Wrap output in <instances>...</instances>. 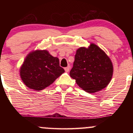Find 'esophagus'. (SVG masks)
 Here are the masks:
<instances>
[{
  "instance_id": "esophagus-1",
  "label": "esophagus",
  "mask_w": 133,
  "mask_h": 133,
  "mask_svg": "<svg viewBox=\"0 0 133 133\" xmlns=\"http://www.w3.org/2000/svg\"><path fill=\"white\" fill-rule=\"evenodd\" d=\"M64 69H65V71L66 72H68L69 71V69H70V67H69V66H68V67H66V68H64Z\"/></svg>"
}]
</instances>
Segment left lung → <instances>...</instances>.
Listing matches in <instances>:
<instances>
[{"label": "left lung", "instance_id": "8db88e82", "mask_svg": "<svg viewBox=\"0 0 133 133\" xmlns=\"http://www.w3.org/2000/svg\"><path fill=\"white\" fill-rule=\"evenodd\" d=\"M112 73L113 67L109 57L98 46L91 44L88 48L77 50L70 76L81 88L92 93L106 88Z\"/></svg>", "mask_w": 133, "mask_h": 133}]
</instances>
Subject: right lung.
<instances>
[{
	"instance_id": "right-lung-1",
	"label": "right lung",
	"mask_w": 133,
	"mask_h": 133,
	"mask_svg": "<svg viewBox=\"0 0 133 133\" xmlns=\"http://www.w3.org/2000/svg\"><path fill=\"white\" fill-rule=\"evenodd\" d=\"M64 72V69L59 65V59L45 50L30 53L20 70L25 86L36 91L45 89Z\"/></svg>"
}]
</instances>
